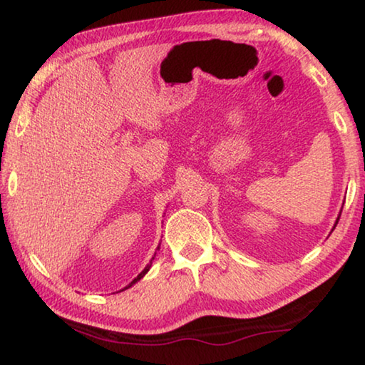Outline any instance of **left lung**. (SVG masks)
Instances as JSON below:
<instances>
[{
	"mask_svg": "<svg viewBox=\"0 0 365 365\" xmlns=\"http://www.w3.org/2000/svg\"><path fill=\"white\" fill-rule=\"evenodd\" d=\"M336 223H338V222H336Z\"/></svg>",
	"mask_w": 365,
	"mask_h": 365,
	"instance_id": "left-lung-1",
	"label": "left lung"
}]
</instances>
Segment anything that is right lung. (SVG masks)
I'll return each instance as SVG.
<instances>
[{
	"instance_id": "add662e5",
	"label": "right lung",
	"mask_w": 365,
	"mask_h": 365,
	"mask_svg": "<svg viewBox=\"0 0 365 365\" xmlns=\"http://www.w3.org/2000/svg\"><path fill=\"white\" fill-rule=\"evenodd\" d=\"M150 267H151V264H148L147 267H145V269H143V271H142V272H140V274H138V276H137L135 279H133V280H132V282H130V285H128V287H132V285H133V284H135V282H137V280H140V279H142V277L145 276V274H147V272H148V269H150Z\"/></svg>"
}]
</instances>
